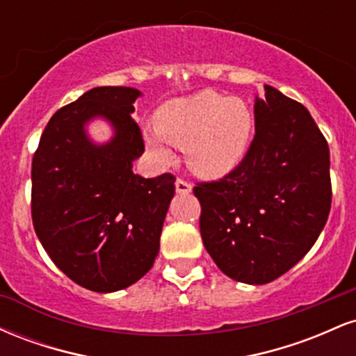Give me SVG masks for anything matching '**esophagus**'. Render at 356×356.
<instances>
[{
    "instance_id": "1",
    "label": "esophagus",
    "mask_w": 356,
    "mask_h": 356,
    "mask_svg": "<svg viewBox=\"0 0 356 356\" xmlns=\"http://www.w3.org/2000/svg\"><path fill=\"white\" fill-rule=\"evenodd\" d=\"M175 191H177L179 194H189L192 191L191 182L184 181V179H177V181H175Z\"/></svg>"
}]
</instances>
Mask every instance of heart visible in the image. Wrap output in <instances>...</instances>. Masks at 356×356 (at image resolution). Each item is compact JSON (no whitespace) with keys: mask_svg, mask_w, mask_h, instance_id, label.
Wrapping results in <instances>:
<instances>
[{"mask_svg":"<svg viewBox=\"0 0 356 356\" xmlns=\"http://www.w3.org/2000/svg\"><path fill=\"white\" fill-rule=\"evenodd\" d=\"M159 134H149L150 149L167 157L164 136L184 147L187 164L204 177L231 172L246 155L252 130V115L239 99L202 90L187 99L169 102L155 115Z\"/></svg>","mask_w":356,"mask_h":356,"instance_id":"obj_1","label":"heart"}]
</instances>
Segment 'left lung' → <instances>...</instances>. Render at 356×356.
I'll use <instances>...</instances> for the list:
<instances>
[{"label":"left lung","instance_id":"8db88e82","mask_svg":"<svg viewBox=\"0 0 356 356\" xmlns=\"http://www.w3.org/2000/svg\"><path fill=\"white\" fill-rule=\"evenodd\" d=\"M254 138L218 181L197 182L202 243L224 275L266 284L316 243L332 207L328 142L305 105L264 87Z\"/></svg>","mask_w":356,"mask_h":356}]
</instances>
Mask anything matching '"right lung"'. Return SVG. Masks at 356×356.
<instances>
[{
  "mask_svg": "<svg viewBox=\"0 0 356 356\" xmlns=\"http://www.w3.org/2000/svg\"><path fill=\"white\" fill-rule=\"evenodd\" d=\"M138 95L129 87L88 90L53 113L31 162L36 236L53 263L90 291L124 289L154 266L175 192L174 174L132 172L145 150L132 118ZM97 115L116 127L107 146H93L83 132Z\"/></svg>",
  "mask_w": 356,
  "mask_h": 356,
  "instance_id": "right-lung-1",
  "label": "right lung"
}]
</instances>
